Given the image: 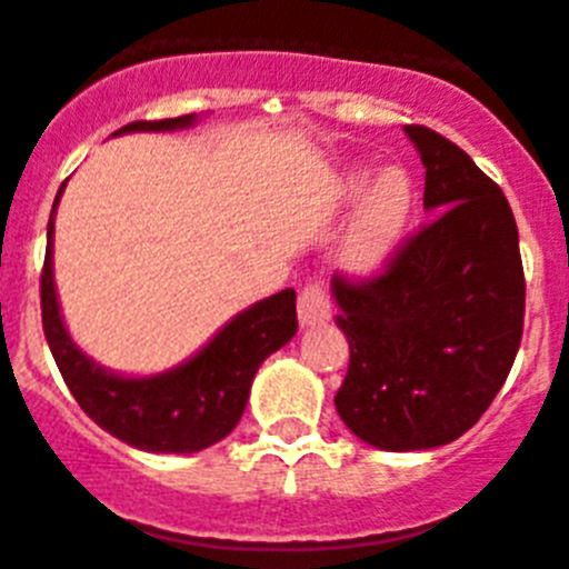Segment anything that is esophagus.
I'll return each instance as SVG.
<instances>
[{"label": "esophagus", "mask_w": 569, "mask_h": 569, "mask_svg": "<svg viewBox=\"0 0 569 569\" xmlns=\"http://www.w3.org/2000/svg\"><path fill=\"white\" fill-rule=\"evenodd\" d=\"M297 317H300L302 328L322 325L330 319V291L325 280L317 278V274L302 283L300 297H297Z\"/></svg>", "instance_id": "1"}]
</instances>
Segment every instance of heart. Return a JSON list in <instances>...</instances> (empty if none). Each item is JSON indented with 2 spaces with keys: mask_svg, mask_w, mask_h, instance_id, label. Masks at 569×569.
<instances>
[{
  "mask_svg": "<svg viewBox=\"0 0 569 569\" xmlns=\"http://www.w3.org/2000/svg\"><path fill=\"white\" fill-rule=\"evenodd\" d=\"M367 174L347 178L345 194H361ZM411 213V183L400 169H389L369 186L356 219L341 239V263L356 272H372L389 258Z\"/></svg>",
  "mask_w": 569,
  "mask_h": 569,
  "instance_id": "obj_1",
  "label": "heart"
}]
</instances>
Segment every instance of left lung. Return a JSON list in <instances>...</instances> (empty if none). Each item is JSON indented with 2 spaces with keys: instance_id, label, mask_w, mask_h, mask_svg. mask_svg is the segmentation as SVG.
Instances as JSON below:
<instances>
[{
  "instance_id": "1",
  "label": "left lung",
  "mask_w": 569,
  "mask_h": 569,
  "mask_svg": "<svg viewBox=\"0 0 569 569\" xmlns=\"http://www.w3.org/2000/svg\"><path fill=\"white\" fill-rule=\"evenodd\" d=\"M433 213L369 278L333 274L350 367L345 425L380 450H428L467 433L506 383L522 339L526 274L500 186L437 130L406 124Z\"/></svg>"
}]
</instances>
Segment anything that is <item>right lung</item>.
<instances>
[{"label":"right lung","instance_id":"right-lung-1","mask_svg":"<svg viewBox=\"0 0 569 569\" xmlns=\"http://www.w3.org/2000/svg\"><path fill=\"white\" fill-rule=\"evenodd\" d=\"M191 121L194 113L132 121L116 132L174 130ZM52 217L47 224V258L41 269L43 336L82 411L102 431L147 453H197L228 437L244 413L252 378L263 358L280 350L297 333L295 289H283L247 308L183 367L158 378H119L88 361L66 333L52 280Z\"/></svg>","mask_w":569,"mask_h":569}]
</instances>
